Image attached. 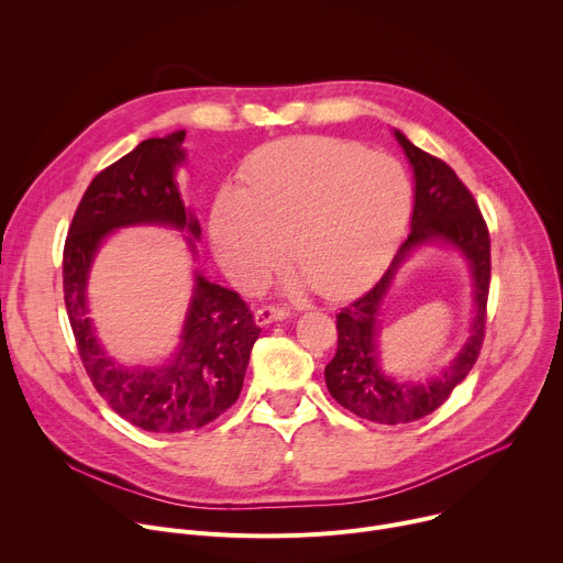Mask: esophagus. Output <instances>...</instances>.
<instances>
[{
	"label": "esophagus",
	"mask_w": 563,
	"mask_h": 563,
	"mask_svg": "<svg viewBox=\"0 0 563 563\" xmlns=\"http://www.w3.org/2000/svg\"><path fill=\"white\" fill-rule=\"evenodd\" d=\"M287 317H289V310H285V308H274V305H267V308L255 310L253 321H255V325H258V328H267V325H272V323H276V321H283V319H287Z\"/></svg>",
	"instance_id": "34e87169"
}]
</instances>
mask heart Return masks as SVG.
Returning a JSON list of instances; mask_svg holds the SVG:
<instances>
[{
    "label": "heart",
    "mask_w": 563,
    "mask_h": 563,
    "mask_svg": "<svg viewBox=\"0 0 563 563\" xmlns=\"http://www.w3.org/2000/svg\"><path fill=\"white\" fill-rule=\"evenodd\" d=\"M244 190L224 186L211 211V244L235 283H255L280 258L285 287L339 298L373 280L406 229L411 181L384 152L328 136L261 147Z\"/></svg>",
    "instance_id": "1"
}]
</instances>
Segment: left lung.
<instances>
[{
	"instance_id": "obj_1",
	"label": "left lung",
	"mask_w": 563,
	"mask_h": 563,
	"mask_svg": "<svg viewBox=\"0 0 563 563\" xmlns=\"http://www.w3.org/2000/svg\"><path fill=\"white\" fill-rule=\"evenodd\" d=\"M408 166L413 168L411 233L397 249L384 276L336 314L339 343L325 366L330 395L354 416L377 424L416 422L440 408L451 390L474 368L485 336V308L489 294V233L472 192L440 159L413 145L404 132L393 130ZM427 245L455 250L473 276L475 312L471 334L449 367L420 380L390 376L378 356L380 308L396 272Z\"/></svg>"
}]
</instances>
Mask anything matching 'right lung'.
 Masks as SVG:
<instances>
[{"label":"right lung","instance_id":"right-lung-1","mask_svg":"<svg viewBox=\"0 0 563 563\" xmlns=\"http://www.w3.org/2000/svg\"><path fill=\"white\" fill-rule=\"evenodd\" d=\"M186 132L145 139L85 190L65 242V305L85 371L114 411L150 433H181L218 420L235 404L261 328L240 296L197 267L179 343L162 364H121L89 317V274L103 244L121 229L168 227L184 233L197 263L201 227L186 207L177 170Z\"/></svg>","mask_w":563,"mask_h":563}]
</instances>
